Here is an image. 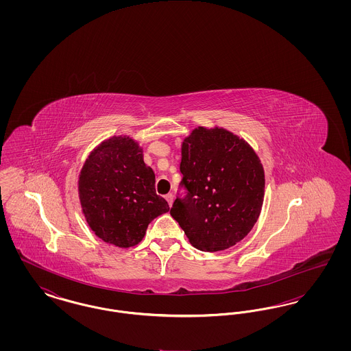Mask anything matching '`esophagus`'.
<instances>
[{"instance_id":"obj_1","label":"esophagus","mask_w":351,"mask_h":351,"mask_svg":"<svg viewBox=\"0 0 351 351\" xmlns=\"http://www.w3.org/2000/svg\"><path fill=\"white\" fill-rule=\"evenodd\" d=\"M166 200H167L168 205L171 206V205H172V202H173V195H172V193H168V195H166Z\"/></svg>"}]
</instances>
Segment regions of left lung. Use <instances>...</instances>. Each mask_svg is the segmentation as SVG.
<instances>
[{"label":"left lung","mask_w":351,"mask_h":351,"mask_svg":"<svg viewBox=\"0 0 351 351\" xmlns=\"http://www.w3.org/2000/svg\"><path fill=\"white\" fill-rule=\"evenodd\" d=\"M184 199L171 208L191 245L232 247L250 233L265 197V169L250 145L222 128L199 126L182 145Z\"/></svg>","instance_id":"8db88e82"}]
</instances>
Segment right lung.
<instances>
[{
	"mask_svg": "<svg viewBox=\"0 0 351 351\" xmlns=\"http://www.w3.org/2000/svg\"><path fill=\"white\" fill-rule=\"evenodd\" d=\"M79 197L89 228L121 249L138 245L154 218L167 213L155 173L128 135L112 136L89 154L79 175Z\"/></svg>",
	"mask_w": 351,
	"mask_h": 351,
	"instance_id": "1",
	"label": "right lung"
}]
</instances>
